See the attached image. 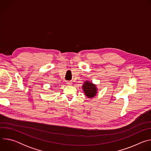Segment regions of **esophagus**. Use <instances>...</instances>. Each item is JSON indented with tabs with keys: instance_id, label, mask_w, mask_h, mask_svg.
Here are the masks:
<instances>
[{
	"instance_id": "obj_1",
	"label": "esophagus",
	"mask_w": 151,
	"mask_h": 151,
	"mask_svg": "<svg viewBox=\"0 0 151 151\" xmlns=\"http://www.w3.org/2000/svg\"><path fill=\"white\" fill-rule=\"evenodd\" d=\"M66 83L68 84V85H72V82H69V81H68L67 82H66Z\"/></svg>"
}]
</instances>
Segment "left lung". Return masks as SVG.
<instances>
[{"label": "left lung", "mask_w": 151, "mask_h": 151, "mask_svg": "<svg viewBox=\"0 0 151 151\" xmlns=\"http://www.w3.org/2000/svg\"><path fill=\"white\" fill-rule=\"evenodd\" d=\"M82 87L84 91L83 92L85 93L86 96L88 97V98H92L96 96L97 93V88L95 85L88 81H86Z\"/></svg>", "instance_id": "8db88e82"}]
</instances>
